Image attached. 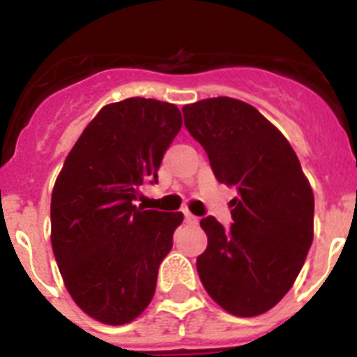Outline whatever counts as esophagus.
<instances>
[{"label":"esophagus","instance_id":"esophagus-1","mask_svg":"<svg viewBox=\"0 0 357 357\" xmlns=\"http://www.w3.org/2000/svg\"><path fill=\"white\" fill-rule=\"evenodd\" d=\"M184 222L188 223V225H197L198 218L193 216V214L189 213V211H184Z\"/></svg>","mask_w":357,"mask_h":357}]
</instances>
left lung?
I'll use <instances>...</instances> for the list:
<instances>
[{
  "mask_svg": "<svg viewBox=\"0 0 357 357\" xmlns=\"http://www.w3.org/2000/svg\"><path fill=\"white\" fill-rule=\"evenodd\" d=\"M182 112L218 182L238 189L229 229L202 218V284L236 317L266 313L289 291L313 243L311 185L288 139L248 103L218 96Z\"/></svg>",
  "mask_w": 357,
  "mask_h": 357,
  "instance_id": "1",
  "label": "left lung"
}]
</instances>
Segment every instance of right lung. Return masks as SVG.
I'll return each instance as SVG.
<instances>
[{
    "mask_svg": "<svg viewBox=\"0 0 357 357\" xmlns=\"http://www.w3.org/2000/svg\"><path fill=\"white\" fill-rule=\"evenodd\" d=\"M182 127L151 98L103 107L75 143L52 195V247L78 307L107 326L139 317L155 293L182 213L135 206Z\"/></svg>",
    "mask_w": 357,
    "mask_h": 357,
    "instance_id": "1",
    "label": "right lung"
}]
</instances>
